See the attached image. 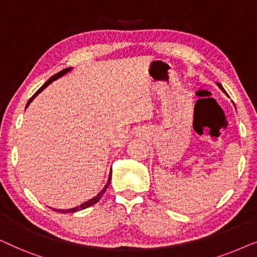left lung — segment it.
<instances>
[{
    "mask_svg": "<svg viewBox=\"0 0 257 257\" xmlns=\"http://www.w3.org/2000/svg\"><path fill=\"white\" fill-rule=\"evenodd\" d=\"M217 86H219V87H220V89H221V90H222L224 93H226V91H224V89H223V86H222V85H221V84H220V83H217Z\"/></svg>",
    "mask_w": 257,
    "mask_h": 257,
    "instance_id": "1",
    "label": "left lung"
}]
</instances>
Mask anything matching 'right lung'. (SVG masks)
Segmentation results:
<instances>
[{
    "label": "right lung",
    "instance_id": "obj_1",
    "mask_svg": "<svg viewBox=\"0 0 257 257\" xmlns=\"http://www.w3.org/2000/svg\"><path fill=\"white\" fill-rule=\"evenodd\" d=\"M71 69H72V68H66V69H64V70H62V71H59L58 73H56V75H54V76H52V77H51V78H49V80H48V82H47V83H44V85H43V86H42V87H40V90H38V91H37V92H36V93H35V94H34V96L30 98V99H29V101H28V103H27V106H26V107H28V106H29V104L31 103V101H33V100H34V98H35V97H36L38 93H41V92H42V91H43V90L45 89V87H47V86L49 85V84H51L52 82H54V80H56V79H58V78H59V77L64 76V75H65V73H68V72H69V71H70V70H71ZM111 175H112V173H110V175H108V180H107V184H106V185H105V187H104L103 189H101V191H100L99 193H98V194H97L96 196H94V198H92V199H90V200H89V201L84 202V203H82V205H80V206H77V207H75V208H70V209H55V208H51V209H52V210H55V212H59V213H75V212H78V210L85 209V208H87V207H90V206H92V205H94V203H97L98 201H99V200H100V198H101V196H103V194H104V193H105V191H106V188L108 187V185H110V181H111Z\"/></svg>",
    "mask_w": 257,
    "mask_h": 257
}]
</instances>
